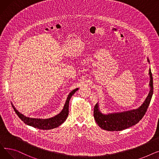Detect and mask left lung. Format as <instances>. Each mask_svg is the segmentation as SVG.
<instances>
[{
	"mask_svg": "<svg viewBox=\"0 0 159 159\" xmlns=\"http://www.w3.org/2000/svg\"><path fill=\"white\" fill-rule=\"evenodd\" d=\"M149 73L150 76L149 93L145 102L138 109L119 113L104 115L100 112L98 104H95L93 115L99 127L110 131H121L134 126L143 119L147 111L153 93V82L151 70H149Z\"/></svg>",
	"mask_w": 159,
	"mask_h": 159,
	"instance_id": "1",
	"label": "left lung"
}]
</instances>
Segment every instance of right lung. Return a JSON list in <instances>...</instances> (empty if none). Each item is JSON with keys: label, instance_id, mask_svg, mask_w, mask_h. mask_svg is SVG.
Wrapping results in <instances>:
<instances>
[{"label": "right lung", "instance_id": "right-lung-1", "mask_svg": "<svg viewBox=\"0 0 159 159\" xmlns=\"http://www.w3.org/2000/svg\"><path fill=\"white\" fill-rule=\"evenodd\" d=\"M78 90V88L73 89L71 92L69 94L68 98H67L66 102L64 106L62 111L55 116L52 118L47 119H33L30 117H26L17 110L15 109V107L12 105V107L15 110V112L19 116V117L25 123L29 126L34 127L35 128L40 129H52L55 128H57L61 125L67 119L69 114V102L70 100L72 95Z\"/></svg>", "mask_w": 159, "mask_h": 159}]
</instances>
